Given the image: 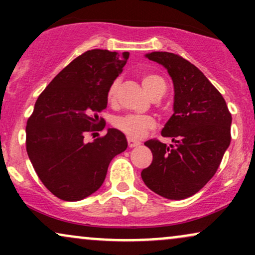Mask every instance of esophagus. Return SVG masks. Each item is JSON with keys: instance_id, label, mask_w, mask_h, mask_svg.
<instances>
[{"instance_id": "obj_1", "label": "esophagus", "mask_w": 255, "mask_h": 255, "mask_svg": "<svg viewBox=\"0 0 255 255\" xmlns=\"http://www.w3.org/2000/svg\"><path fill=\"white\" fill-rule=\"evenodd\" d=\"M139 145H140L139 141H136V140L130 139V137H128V146H129L130 148H131V147H136V146H139Z\"/></svg>"}]
</instances>
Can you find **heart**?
<instances>
[{
  "label": "heart",
  "instance_id": "1",
  "mask_svg": "<svg viewBox=\"0 0 255 255\" xmlns=\"http://www.w3.org/2000/svg\"><path fill=\"white\" fill-rule=\"evenodd\" d=\"M142 86L146 92L148 93L150 97H154L157 95L164 93L166 84L165 80L160 75L156 73H145L141 77ZM119 80H115L110 85L108 90V102L113 103L116 99V93H118ZM113 125L116 129H119L122 133L130 139H140L147 133L148 130L153 129L156 127V120L150 115H136V114H128V115L116 116L113 120Z\"/></svg>",
  "mask_w": 255,
  "mask_h": 255
}]
</instances>
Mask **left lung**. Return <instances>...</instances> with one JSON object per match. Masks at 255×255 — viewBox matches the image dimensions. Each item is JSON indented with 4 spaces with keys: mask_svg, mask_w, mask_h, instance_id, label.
<instances>
[{
    "mask_svg": "<svg viewBox=\"0 0 255 255\" xmlns=\"http://www.w3.org/2000/svg\"><path fill=\"white\" fill-rule=\"evenodd\" d=\"M174 84V114L162 129L166 145L151 139V165L141 171L151 191L170 200L186 199L209 182L230 145L231 114L223 96L194 64L176 54L153 51Z\"/></svg>",
    "mask_w": 255,
    "mask_h": 255,
    "instance_id": "1",
    "label": "left lung"
}]
</instances>
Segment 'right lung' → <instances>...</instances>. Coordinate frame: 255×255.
Listing matches in <instances>:
<instances>
[{"label":"right lung","instance_id":"right-lung-1","mask_svg":"<svg viewBox=\"0 0 255 255\" xmlns=\"http://www.w3.org/2000/svg\"><path fill=\"white\" fill-rule=\"evenodd\" d=\"M129 52L93 49L73 60L38 97L26 126V151L38 177L57 198L79 201L98 191L111 159L127 148L125 134L109 128L85 141L104 120L108 90ZM104 128V126H103Z\"/></svg>","mask_w":255,"mask_h":255}]
</instances>
